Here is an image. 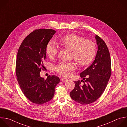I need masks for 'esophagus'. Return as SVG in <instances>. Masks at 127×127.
Here are the masks:
<instances>
[{
	"instance_id": "1",
	"label": "esophagus",
	"mask_w": 127,
	"mask_h": 127,
	"mask_svg": "<svg viewBox=\"0 0 127 127\" xmlns=\"http://www.w3.org/2000/svg\"><path fill=\"white\" fill-rule=\"evenodd\" d=\"M61 80L62 81H63V82H65V81H67L68 80H67V79L65 78H62L61 79Z\"/></svg>"
}]
</instances>
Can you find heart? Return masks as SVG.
<instances>
[{
  "mask_svg": "<svg viewBox=\"0 0 127 127\" xmlns=\"http://www.w3.org/2000/svg\"><path fill=\"white\" fill-rule=\"evenodd\" d=\"M60 43L63 46L73 50L72 57L82 66L90 64L96 53V45L91 40H85L83 37L71 33L61 38ZM45 52L50 58L55 57L58 53V47L55 42L49 41L47 44ZM77 65L73 61L61 62L55 67L57 73L63 76L69 77L76 69Z\"/></svg>",
  "mask_w": 127,
  "mask_h": 127,
  "instance_id": "1",
  "label": "heart"
}]
</instances>
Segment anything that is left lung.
Returning a JSON list of instances; mask_svg holds the SVG:
<instances>
[{
    "instance_id": "8db88e82",
    "label": "left lung",
    "mask_w": 127,
    "mask_h": 127,
    "mask_svg": "<svg viewBox=\"0 0 127 127\" xmlns=\"http://www.w3.org/2000/svg\"><path fill=\"white\" fill-rule=\"evenodd\" d=\"M98 51L92 64L80 74L84 84L75 81V86L70 92L72 100L82 105L92 103L97 100L105 91L111 75L110 53L104 40L96 35Z\"/></svg>"
}]
</instances>
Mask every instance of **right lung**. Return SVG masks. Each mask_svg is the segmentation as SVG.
<instances>
[{
  "instance_id": "add662e5",
  "label": "right lung",
  "mask_w": 127,
  "mask_h": 127,
  "mask_svg": "<svg viewBox=\"0 0 127 127\" xmlns=\"http://www.w3.org/2000/svg\"><path fill=\"white\" fill-rule=\"evenodd\" d=\"M55 30L52 29H36L30 33L20 45L16 61V75L19 86L25 96L31 102L42 105L53 97L59 78L48 76L46 79L40 77L45 68V48Z\"/></svg>"
}]
</instances>
